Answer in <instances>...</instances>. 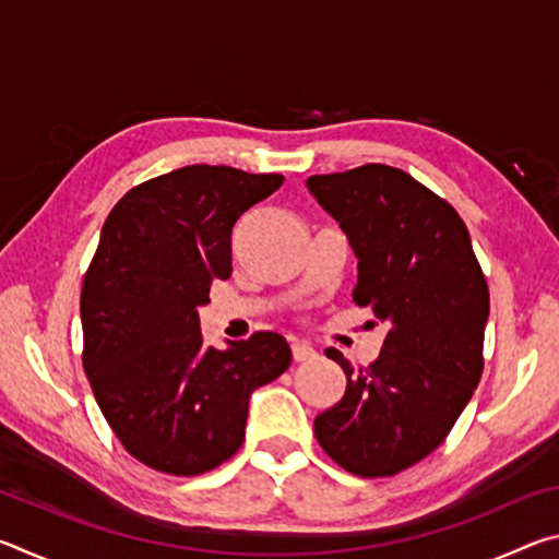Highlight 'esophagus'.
Here are the masks:
<instances>
[{"instance_id":"esophagus-1","label":"esophagus","mask_w":559,"mask_h":559,"mask_svg":"<svg viewBox=\"0 0 559 559\" xmlns=\"http://www.w3.org/2000/svg\"><path fill=\"white\" fill-rule=\"evenodd\" d=\"M290 353H293V359H296V362H306V359L316 357V349H313V345L300 343V340H293Z\"/></svg>"}]
</instances>
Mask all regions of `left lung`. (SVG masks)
<instances>
[{"instance_id":"obj_1","label":"left lung","mask_w":559,"mask_h":559,"mask_svg":"<svg viewBox=\"0 0 559 559\" xmlns=\"http://www.w3.org/2000/svg\"><path fill=\"white\" fill-rule=\"evenodd\" d=\"M306 185L353 246V300L390 328L367 367L325 349L347 390L316 416V439L355 476H394L449 437L480 382L488 283L459 212L404 169L372 163Z\"/></svg>"}]
</instances>
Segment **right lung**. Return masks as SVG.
Returning a JSON list of instances; mask_svg holds the SVG:
<instances>
[{
	"mask_svg": "<svg viewBox=\"0 0 559 559\" xmlns=\"http://www.w3.org/2000/svg\"><path fill=\"white\" fill-rule=\"evenodd\" d=\"M283 175L189 165L132 187L103 224L83 276V370L140 463L200 476L243 443L249 396L290 365L278 333L204 347L197 308L231 276V231Z\"/></svg>",
	"mask_w": 559,
	"mask_h": 559,
	"instance_id": "1",
	"label": "right lung"
}]
</instances>
